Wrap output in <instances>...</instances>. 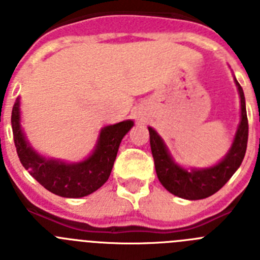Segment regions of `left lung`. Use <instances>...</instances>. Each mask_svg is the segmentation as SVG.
Here are the masks:
<instances>
[{
    "label": "left lung",
    "mask_w": 260,
    "mask_h": 260,
    "mask_svg": "<svg viewBox=\"0 0 260 260\" xmlns=\"http://www.w3.org/2000/svg\"><path fill=\"white\" fill-rule=\"evenodd\" d=\"M236 84L238 87L241 98V123L238 126L228 155L215 167L191 172H187L183 168L178 167L174 164L168 153L167 147L161 138L158 137L157 133L152 127H148L151 151H152L157 178L165 189L176 197L189 199V201L208 198L216 191H219L222 186L231 180L234 172L240 168L246 153L249 122H247L246 104H245L242 87L237 80H236Z\"/></svg>",
    "instance_id": "1"
}]
</instances>
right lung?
Here are the masks:
<instances>
[{
  "label": "right lung",
  "mask_w": 260,
  "mask_h": 260,
  "mask_svg": "<svg viewBox=\"0 0 260 260\" xmlns=\"http://www.w3.org/2000/svg\"><path fill=\"white\" fill-rule=\"evenodd\" d=\"M19 99L11 112L14 143L22 165L40 185L53 194L65 198H82L96 191L108 181L122 138L133 127L132 119L105 126L100 133L98 146L87 160L66 164L47 160L32 150L24 139L19 123Z\"/></svg>",
  "instance_id": "1"
}]
</instances>
